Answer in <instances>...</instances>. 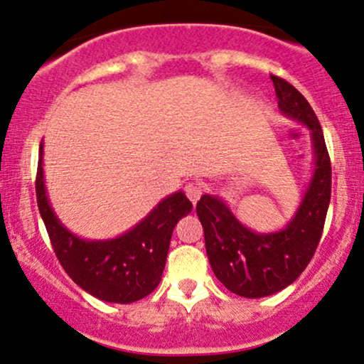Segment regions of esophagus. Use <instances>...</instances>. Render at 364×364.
<instances>
[{
  "instance_id": "obj_1",
  "label": "esophagus",
  "mask_w": 364,
  "mask_h": 364,
  "mask_svg": "<svg viewBox=\"0 0 364 364\" xmlns=\"http://www.w3.org/2000/svg\"><path fill=\"white\" fill-rule=\"evenodd\" d=\"M186 194L191 201L198 203V199L203 194V186L201 183H189V186H186Z\"/></svg>"
}]
</instances>
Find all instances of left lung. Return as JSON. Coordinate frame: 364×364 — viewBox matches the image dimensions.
<instances>
[{
  "instance_id": "obj_1",
  "label": "left lung",
  "mask_w": 364,
  "mask_h": 364,
  "mask_svg": "<svg viewBox=\"0 0 364 364\" xmlns=\"http://www.w3.org/2000/svg\"><path fill=\"white\" fill-rule=\"evenodd\" d=\"M271 80L281 112L306 124L312 136L314 173L295 217L283 230L259 234L245 228L220 198L203 194L196 205L215 276L228 290L246 299L281 291L302 274L321 240L331 196V163L318 116L287 80Z\"/></svg>"
}]
</instances>
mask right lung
Wrapping results in <instances>:
<instances>
[{"instance_id": "obj_1", "label": "right lung", "mask_w": 364, "mask_h": 364, "mask_svg": "<svg viewBox=\"0 0 364 364\" xmlns=\"http://www.w3.org/2000/svg\"><path fill=\"white\" fill-rule=\"evenodd\" d=\"M38 208L53 252L69 277L90 295L114 304H132L156 290L166 264L171 232L191 213L193 203L182 191L163 199L144 220L119 237L81 240L53 213L43 181V142L36 175Z\"/></svg>"}]
</instances>
